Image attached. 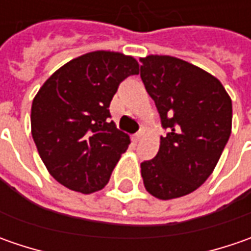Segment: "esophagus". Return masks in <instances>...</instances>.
Here are the masks:
<instances>
[{
  "instance_id": "esophagus-1",
  "label": "esophagus",
  "mask_w": 251,
  "mask_h": 251,
  "mask_svg": "<svg viewBox=\"0 0 251 251\" xmlns=\"http://www.w3.org/2000/svg\"><path fill=\"white\" fill-rule=\"evenodd\" d=\"M141 137H142V131H138V132H135L134 135H132V141L134 142H138L141 140Z\"/></svg>"
}]
</instances>
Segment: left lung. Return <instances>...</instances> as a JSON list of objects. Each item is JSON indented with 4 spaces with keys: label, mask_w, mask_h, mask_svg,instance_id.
Wrapping results in <instances>:
<instances>
[{
    "label": "left lung",
    "mask_w": 251,
    "mask_h": 251,
    "mask_svg": "<svg viewBox=\"0 0 251 251\" xmlns=\"http://www.w3.org/2000/svg\"><path fill=\"white\" fill-rule=\"evenodd\" d=\"M141 79L155 100L162 127L156 156L141 163L147 191L183 197L214 172L232 130V100L215 76L170 55L141 58Z\"/></svg>",
    "instance_id": "left-lung-1"
}]
</instances>
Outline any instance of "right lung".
<instances>
[{
	"instance_id": "add662e5",
	"label": "right lung",
	"mask_w": 251,
	"mask_h": 251,
	"mask_svg": "<svg viewBox=\"0 0 251 251\" xmlns=\"http://www.w3.org/2000/svg\"><path fill=\"white\" fill-rule=\"evenodd\" d=\"M135 58L93 51L63 65L32 103V137L47 170L70 190L103 188L130 145L110 121V101L126 78L137 75Z\"/></svg>"
}]
</instances>
